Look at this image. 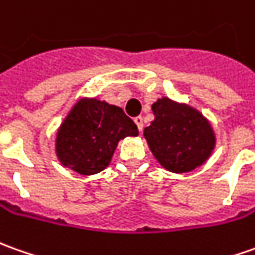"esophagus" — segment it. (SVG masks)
Listing matches in <instances>:
<instances>
[{"label":"esophagus","mask_w":255,"mask_h":255,"mask_svg":"<svg viewBox=\"0 0 255 255\" xmlns=\"http://www.w3.org/2000/svg\"><path fill=\"white\" fill-rule=\"evenodd\" d=\"M134 123L136 124V127L139 129V132H142V129H143V119H142L141 116H138V117H135Z\"/></svg>","instance_id":"obj_1"}]
</instances>
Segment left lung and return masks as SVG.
<instances>
[{
	"label": "left lung",
	"instance_id": "1",
	"mask_svg": "<svg viewBox=\"0 0 255 255\" xmlns=\"http://www.w3.org/2000/svg\"><path fill=\"white\" fill-rule=\"evenodd\" d=\"M152 110L155 120L143 129V136L166 170L187 173L207 162L215 148V134L198 110L167 98L157 99Z\"/></svg>",
	"mask_w": 255,
	"mask_h": 255
}]
</instances>
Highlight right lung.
I'll list each match as a JSON object with an SVG mask.
<instances>
[{
	"mask_svg": "<svg viewBox=\"0 0 255 255\" xmlns=\"http://www.w3.org/2000/svg\"><path fill=\"white\" fill-rule=\"evenodd\" d=\"M136 135L138 128L123 109L82 99L58 128L55 153L62 166L91 176L109 166L120 139Z\"/></svg>",
	"mask_w": 255,
	"mask_h": 255,
	"instance_id": "1",
	"label": "right lung"
}]
</instances>
